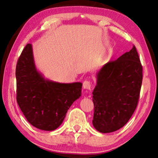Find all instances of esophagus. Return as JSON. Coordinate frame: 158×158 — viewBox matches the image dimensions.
I'll list each match as a JSON object with an SVG mask.
<instances>
[{"label": "esophagus", "mask_w": 158, "mask_h": 158, "mask_svg": "<svg viewBox=\"0 0 158 158\" xmlns=\"http://www.w3.org/2000/svg\"><path fill=\"white\" fill-rule=\"evenodd\" d=\"M83 89L90 90L91 89V84L89 81H84L83 83Z\"/></svg>", "instance_id": "1"}]
</instances>
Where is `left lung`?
Here are the masks:
<instances>
[{"instance_id": "left-lung-1", "label": "left lung", "mask_w": 158, "mask_h": 158, "mask_svg": "<svg viewBox=\"0 0 158 158\" xmlns=\"http://www.w3.org/2000/svg\"><path fill=\"white\" fill-rule=\"evenodd\" d=\"M96 77L93 125L100 132H113L127 123L137 106L143 77L136 47L106 63Z\"/></svg>"}]
</instances>
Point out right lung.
<instances>
[{
    "mask_svg": "<svg viewBox=\"0 0 158 158\" xmlns=\"http://www.w3.org/2000/svg\"><path fill=\"white\" fill-rule=\"evenodd\" d=\"M17 101L33 126L45 131L60 126L67 111L81 95V82L64 84L45 79L35 63L33 47L28 44L16 67Z\"/></svg>",
    "mask_w": 158,
    "mask_h": 158,
    "instance_id": "add662e5",
    "label": "right lung"
}]
</instances>
